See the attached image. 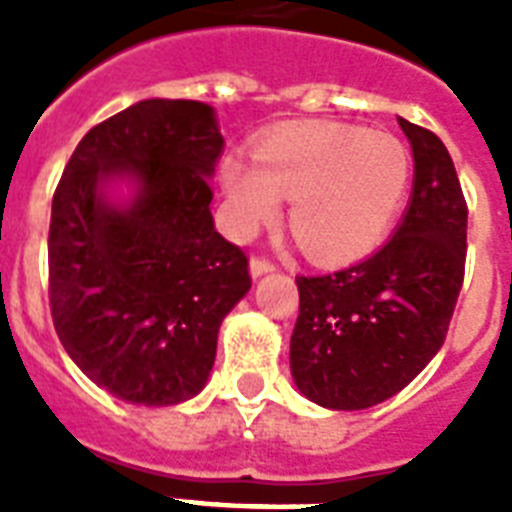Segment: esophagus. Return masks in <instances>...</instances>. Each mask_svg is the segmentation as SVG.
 Instances as JSON below:
<instances>
[{"mask_svg": "<svg viewBox=\"0 0 512 512\" xmlns=\"http://www.w3.org/2000/svg\"><path fill=\"white\" fill-rule=\"evenodd\" d=\"M276 265L271 263V260H265V257H252L249 260V273H252V279H257V276H263V273H271Z\"/></svg>", "mask_w": 512, "mask_h": 512, "instance_id": "obj_1", "label": "esophagus"}]
</instances>
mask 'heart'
Segmentation results:
<instances>
[{
  "instance_id": "b5f03b06",
  "label": "heart",
  "mask_w": 512,
  "mask_h": 512,
  "mask_svg": "<svg viewBox=\"0 0 512 512\" xmlns=\"http://www.w3.org/2000/svg\"><path fill=\"white\" fill-rule=\"evenodd\" d=\"M228 225L249 236L289 201V228L321 263L366 255L396 220L412 183V151L390 132L350 124H297L255 148V164L220 167Z\"/></svg>"
}]
</instances>
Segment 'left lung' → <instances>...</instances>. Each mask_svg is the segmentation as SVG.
I'll use <instances>...</instances> for the list:
<instances>
[{"mask_svg": "<svg viewBox=\"0 0 512 512\" xmlns=\"http://www.w3.org/2000/svg\"><path fill=\"white\" fill-rule=\"evenodd\" d=\"M398 124L414 183L393 239L350 268L297 276L289 366L297 390L327 409H366L406 388L444 345L465 279L468 204L452 156L425 127Z\"/></svg>", "mask_w": 512, "mask_h": 512, "instance_id": "8db88e82", "label": "left lung"}]
</instances>
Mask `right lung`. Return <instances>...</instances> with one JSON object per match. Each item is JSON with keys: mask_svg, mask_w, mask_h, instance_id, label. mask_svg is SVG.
Returning a JSON list of instances; mask_svg holds the SVG:
<instances>
[{"mask_svg": "<svg viewBox=\"0 0 512 512\" xmlns=\"http://www.w3.org/2000/svg\"><path fill=\"white\" fill-rule=\"evenodd\" d=\"M215 108L140 100L92 127L52 196L50 311L74 364L122 401L172 406L207 385L217 332L252 287L215 231ZM116 179L133 185L114 202Z\"/></svg>", "mask_w": 512, "mask_h": 512, "instance_id": "1", "label": "right lung"}]
</instances>
